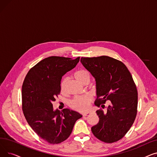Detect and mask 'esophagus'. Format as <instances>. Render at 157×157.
<instances>
[{"label":"esophagus","mask_w":157,"mask_h":157,"mask_svg":"<svg viewBox=\"0 0 157 157\" xmlns=\"http://www.w3.org/2000/svg\"><path fill=\"white\" fill-rule=\"evenodd\" d=\"M90 112H86V113H83V116H87V115L88 114H90Z\"/></svg>","instance_id":"34e87169"}]
</instances>
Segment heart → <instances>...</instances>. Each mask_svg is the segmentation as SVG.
I'll return each mask as SVG.
<instances>
[{
  "label": "heart",
  "instance_id": "heart-1",
  "mask_svg": "<svg viewBox=\"0 0 157 157\" xmlns=\"http://www.w3.org/2000/svg\"><path fill=\"white\" fill-rule=\"evenodd\" d=\"M74 76H75V78L82 83H83L86 79H90L89 73L85 70H79L76 71L75 74H74ZM67 81L68 78L67 77H65L61 81L60 88L62 92L65 91ZM92 100V98L90 95L76 96L70 102V105L71 108L77 111H85L88 109L90 107V104Z\"/></svg>",
  "mask_w": 157,
  "mask_h": 157
}]
</instances>
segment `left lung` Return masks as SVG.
Wrapping results in <instances>:
<instances>
[{"instance_id": "8db88e82", "label": "left lung", "mask_w": 157, "mask_h": 157, "mask_svg": "<svg viewBox=\"0 0 157 157\" xmlns=\"http://www.w3.org/2000/svg\"><path fill=\"white\" fill-rule=\"evenodd\" d=\"M81 62L96 81L95 105L104 108L106 101L111 104L104 113L97 110L99 121L91 128L101 141L112 143L119 141L132 125L137 114V90L125 65L108 56L81 57Z\"/></svg>"}]
</instances>
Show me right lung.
I'll list each match as a JSON object with an SVG mask.
<instances>
[{"instance_id": "1", "label": "right lung", "mask_w": 157, "mask_h": 157, "mask_svg": "<svg viewBox=\"0 0 157 157\" xmlns=\"http://www.w3.org/2000/svg\"><path fill=\"white\" fill-rule=\"evenodd\" d=\"M79 58H46L31 68L24 79L21 91L24 116L38 136L50 144L67 139L76 121L82 117L69 109L54 110L52 104L60 93L62 76L76 67Z\"/></svg>"}]
</instances>
